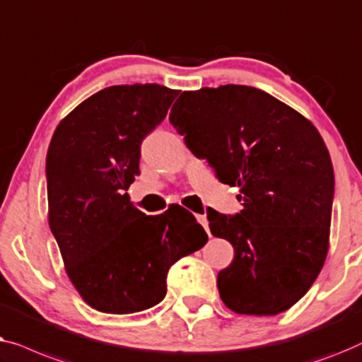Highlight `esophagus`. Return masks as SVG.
I'll return each mask as SVG.
<instances>
[{
  "label": "esophagus",
  "mask_w": 362,
  "mask_h": 362,
  "mask_svg": "<svg viewBox=\"0 0 362 362\" xmlns=\"http://www.w3.org/2000/svg\"><path fill=\"white\" fill-rule=\"evenodd\" d=\"M197 220H198V223H200V225L205 228V231L210 234V228H208V220H206V216L205 215H198L197 216Z\"/></svg>",
  "instance_id": "34e87169"
}]
</instances>
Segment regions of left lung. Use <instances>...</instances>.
Segmentation results:
<instances>
[{
	"label": "left lung",
	"instance_id": "obj_1",
	"mask_svg": "<svg viewBox=\"0 0 362 362\" xmlns=\"http://www.w3.org/2000/svg\"><path fill=\"white\" fill-rule=\"evenodd\" d=\"M170 123L220 182L239 187L241 213L208 211L234 259L218 274L223 303L269 317L298 302L329 247L334 174L329 152L298 111L246 85L183 91Z\"/></svg>",
	"mask_w": 362,
	"mask_h": 362
}]
</instances>
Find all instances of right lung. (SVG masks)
I'll return each mask as SVG.
<instances>
[{"mask_svg":"<svg viewBox=\"0 0 362 362\" xmlns=\"http://www.w3.org/2000/svg\"><path fill=\"white\" fill-rule=\"evenodd\" d=\"M179 90L156 83L100 90L60 121L49 144V226L80 297L126 315L165 297L167 272L205 246L208 234L182 206L147 216L129 200L141 142Z\"/></svg>","mask_w":362,"mask_h":362,"instance_id":"add662e5","label":"right lung"}]
</instances>
